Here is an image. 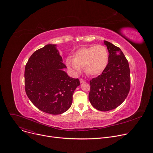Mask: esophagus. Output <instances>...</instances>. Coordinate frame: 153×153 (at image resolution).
Returning a JSON list of instances; mask_svg holds the SVG:
<instances>
[{
	"label": "esophagus",
	"instance_id": "esophagus-1",
	"mask_svg": "<svg viewBox=\"0 0 153 153\" xmlns=\"http://www.w3.org/2000/svg\"><path fill=\"white\" fill-rule=\"evenodd\" d=\"M85 82V80L84 79H80V83H84Z\"/></svg>",
	"mask_w": 153,
	"mask_h": 153
}]
</instances>
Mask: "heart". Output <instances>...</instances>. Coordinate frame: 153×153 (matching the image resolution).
I'll use <instances>...</instances> for the list:
<instances>
[{
    "instance_id": "obj_1",
    "label": "heart",
    "mask_w": 153,
    "mask_h": 153,
    "mask_svg": "<svg viewBox=\"0 0 153 153\" xmlns=\"http://www.w3.org/2000/svg\"><path fill=\"white\" fill-rule=\"evenodd\" d=\"M108 62L109 53L106 47L97 45L80 48L74 53L73 59H66V65L76 74L84 67L85 72L88 75L96 76L103 72Z\"/></svg>"
}]
</instances>
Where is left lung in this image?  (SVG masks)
<instances>
[{"label":"left lung","mask_w":153,"mask_h":153,"mask_svg":"<svg viewBox=\"0 0 153 153\" xmlns=\"http://www.w3.org/2000/svg\"><path fill=\"white\" fill-rule=\"evenodd\" d=\"M109 52V62L102 74L90 81L88 98L95 108L101 111L114 109L123 103L130 88L128 61L120 48L104 40Z\"/></svg>","instance_id":"8db88e82"}]
</instances>
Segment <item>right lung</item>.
Here are the masks:
<instances>
[{
    "instance_id": "right-lung-1",
    "label": "right lung",
    "mask_w": 153,
    "mask_h": 153,
    "mask_svg": "<svg viewBox=\"0 0 153 153\" xmlns=\"http://www.w3.org/2000/svg\"><path fill=\"white\" fill-rule=\"evenodd\" d=\"M56 45L48 44L36 50L25 66L26 95L39 109L51 114H60L71 107L73 95L79 86L78 79L71 78L63 71Z\"/></svg>"
}]
</instances>
